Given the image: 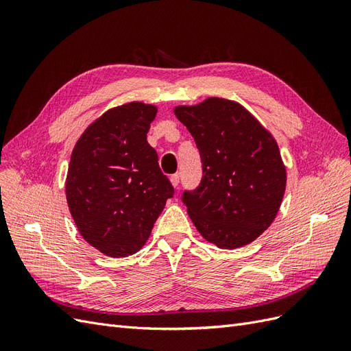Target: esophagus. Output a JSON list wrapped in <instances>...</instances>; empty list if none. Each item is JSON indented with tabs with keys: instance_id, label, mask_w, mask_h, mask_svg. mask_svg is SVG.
Segmentation results:
<instances>
[{
	"instance_id": "obj_1",
	"label": "esophagus",
	"mask_w": 351,
	"mask_h": 351,
	"mask_svg": "<svg viewBox=\"0 0 351 351\" xmlns=\"http://www.w3.org/2000/svg\"><path fill=\"white\" fill-rule=\"evenodd\" d=\"M169 182H171V184L177 189L178 184H180V177H178V174H173L171 177H169Z\"/></svg>"
}]
</instances>
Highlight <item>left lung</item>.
Segmentation results:
<instances>
[{"instance_id": "8db88e82", "label": "left lung", "mask_w": 351, "mask_h": 351, "mask_svg": "<svg viewBox=\"0 0 351 351\" xmlns=\"http://www.w3.org/2000/svg\"><path fill=\"white\" fill-rule=\"evenodd\" d=\"M174 114L200 154V184L182 196L195 227L221 249L252 243L272 224L285 192L277 142L234 101L208 98Z\"/></svg>"}]
</instances>
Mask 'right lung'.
<instances>
[{
	"mask_svg": "<svg viewBox=\"0 0 351 351\" xmlns=\"http://www.w3.org/2000/svg\"><path fill=\"white\" fill-rule=\"evenodd\" d=\"M156 111L143 102L111 108L83 132L71 152L70 214L82 237L111 258L141 250L174 195L146 141Z\"/></svg>",
	"mask_w": 351,
	"mask_h": 351,
	"instance_id": "add662e5",
	"label": "right lung"
}]
</instances>
